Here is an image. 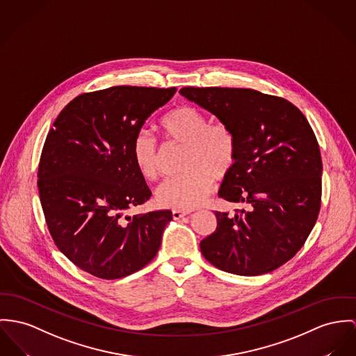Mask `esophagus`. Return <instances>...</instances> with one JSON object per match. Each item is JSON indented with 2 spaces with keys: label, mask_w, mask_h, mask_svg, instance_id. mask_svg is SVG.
<instances>
[{
  "label": "esophagus",
  "mask_w": 356,
  "mask_h": 356,
  "mask_svg": "<svg viewBox=\"0 0 356 356\" xmlns=\"http://www.w3.org/2000/svg\"><path fill=\"white\" fill-rule=\"evenodd\" d=\"M187 214H190V211H187V210H173V211H172V217H173V219L183 218V217H186Z\"/></svg>",
  "instance_id": "34e87169"
}]
</instances>
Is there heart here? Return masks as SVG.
<instances>
[{
    "label": "heart",
    "mask_w": 356,
    "mask_h": 356,
    "mask_svg": "<svg viewBox=\"0 0 356 356\" xmlns=\"http://www.w3.org/2000/svg\"><path fill=\"white\" fill-rule=\"evenodd\" d=\"M159 130L168 143L183 145L180 169L183 173L168 179L156 191L160 206L190 210L207 197L214 179H223L237 159V140L225 123H209L200 111L176 107L160 118ZM131 160L146 181L160 175V150L147 131H138L131 142Z\"/></svg>",
    "instance_id": "obj_1"
}]
</instances>
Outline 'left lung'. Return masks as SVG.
Listing matches in <instances>:
<instances>
[{"instance_id": "obj_1", "label": "left lung", "mask_w": 356, "mask_h": 356, "mask_svg": "<svg viewBox=\"0 0 356 356\" xmlns=\"http://www.w3.org/2000/svg\"><path fill=\"white\" fill-rule=\"evenodd\" d=\"M180 95L227 124L237 159L218 195L245 209L216 211L217 230L203 256L230 274H267L305 244L321 206L323 161L305 115L290 102L254 89L181 88Z\"/></svg>"}]
</instances>
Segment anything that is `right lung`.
Here are the masks:
<instances>
[{
    "label": "right lung",
    "instance_id": "right-lung-1",
    "mask_svg": "<svg viewBox=\"0 0 356 356\" xmlns=\"http://www.w3.org/2000/svg\"><path fill=\"white\" fill-rule=\"evenodd\" d=\"M176 88L111 86L83 93L55 119L38 188L58 249L102 279L133 274L157 254L169 210L126 216L152 192L131 160V142Z\"/></svg>",
    "mask_w": 356,
    "mask_h": 356
}]
</instances>
